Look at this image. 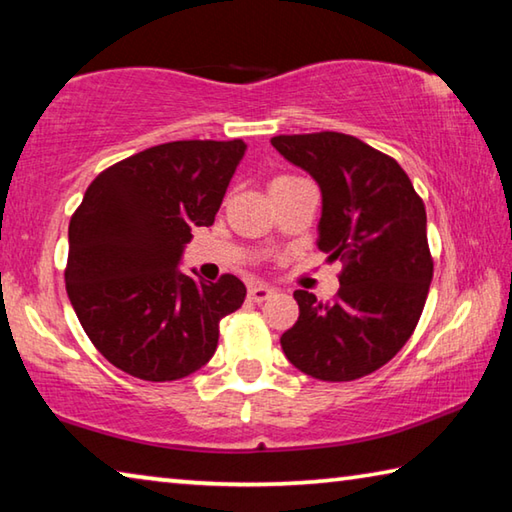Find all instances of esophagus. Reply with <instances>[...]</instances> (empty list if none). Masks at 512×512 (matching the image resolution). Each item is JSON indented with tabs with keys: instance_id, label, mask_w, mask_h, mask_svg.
Returning <instances> with one entry per match:
<instances>
[{
	"instance_id": "1",
	"label": "esophagus",
	"mask_w": 512,
	"mask_h": 512,
	"mask_svg": "<svg viewBox=\"0 0 512 512\" xmlns=\"http://www.w3.org/2000/svg\"><path fill=\"white\" fill-rule=\"evenodd\" d=\"M274 295V288L270 286H261V283H256V286H249V299L256 301V304H261V301L270 299Z\"/></svg>"
}]
</instances>
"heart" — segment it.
Here are the masks:
<instances>
[{"mask_svg": "<svg viewBox=\"0 0 512 512\" xmlns=\"http://www.w3.org/2000/svg\"><path fill=\"white\" fill-rule=\"evenodd\" d=\"M283 179H292V177H276L274 181H283Z\"/></svg>", "mask_w": 512, "mask_h": 512, "instance_id": "1", "label": "heart"}]
</instances>
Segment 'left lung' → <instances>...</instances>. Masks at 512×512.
<instances>
[{
	"mask_svg": "<svg viewBox=\"0 0 512 512\" xmlns=\"http://www.w3.org/2000/svg\"><path fill=\"white\" fill-rule=\"evenodd\" d=\"M322 190L317 247L340 258L331 301L295 290L299 320L281 335L292 365L320 381H356L413 335L433 279L424 201L388 154L338 131L274 136Z\"/></svg>",
	"mask_w": 512,
	"mask_h": 512,
	"instance_id": "obj_1",
	"label": "left lung"
}]
</instances>
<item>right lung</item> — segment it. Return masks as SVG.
<instances>
[{"mask_svg": "<svg viewBox=\"0 0 512 512\" xmlns=\"http://www.w3.org/2000/svg\"><path fill=\"white\" fill-rule=\"evenodd\" d=\"M247 145L177 140L106 167L70 220L65 288L108 363L142 381H177L213 358L220 320L238 311V276L179 272L195 226H211Z\"/></svg>", "mask_w": 512, "mask_h": 512, "instance_id": "right-lung-1", "label": "right lung"}]
</instances>
